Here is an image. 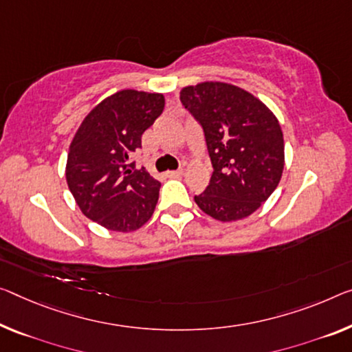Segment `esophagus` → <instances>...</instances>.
I'll list each match as a JSON object with an SVG mask.
<instances>
[{"label": "esophagus", "mask_w": 352, "mask_h": 352, "mask_svg": "<svg viewBox=\"0 0 352 352\" xmlns=\"http://www.w3.org/2000/svg\"><path fill=\"white\" fill-rule=\"evenodd\" d=\"M182 173H184L182 168L173 170V171H166V176H168V177H179V176H182Z\"/></svg>", "instance_id": "34e87169"}]
</instances>
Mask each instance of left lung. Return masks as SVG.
<instances>
[{
	"instance_id": "8db88e82",
	"label": "left lung",
	"mask_w": 352,
	"mask_h": 352,
	"mask_svg": "<svg viewBox=\"0 0 352 352\" xmlns=\"http://www.w3.org/2000/svg\"><path fill=\"white\" fill-rule=\"evenodd\" d=\"M181 102L203 127L214 168L195 203L220 221L248 217L282 177L285 144L277 118L255 96L228 83L187 86Z\"/></svg>"
}]
</instances>
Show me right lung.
<instances>
[{
	"label": "right lung",
	"mask_w": 352,
	"mask_h": 352,
	"mask_svg": "<svg viewBox=\"0 0 352 352\" xmlns=\"http://www.w3.org/2000/svg\"><path fill=\"white\" fill-rule=\"evenodd\" d=\"M162 94L124 89L102 100L70 143L66 179L86 217L111 231H133L153 215L160 182L132 155L162 115Z\"/></svg>",
	"instance_id": "add662e5"
}]
</instances>
